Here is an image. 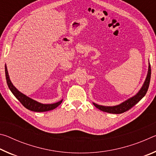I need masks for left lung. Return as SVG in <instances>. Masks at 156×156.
<instances>
[{
	"label": "left lung",
	"instance_id": "obj_1",
	"mask_svg": "<svg viewBox=\"0 0 156 156\" xmlns=\"http://www.w3.org/2000/svg\"><path fill=\"white\" fill-rule=\"evenodd\" d=\"M150 79H151V66L149 62V68H148V72L146 79L144 82V84L140 91L137 93L135 96L131 97L130 98L127 99L125 101H124L120 105H115V106H103V105H99L93 102L95 107L98 109L102 111V112L109 113H115V114H119V113H122L126 112L133 107L134 105H136L138 102L143 98L145 94H147L148 88H149Z\"/></svg>",
	"mask_w": 156,
	"mask_h": 156
}]
</instances>
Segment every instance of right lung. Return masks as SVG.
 I'll return each mask as SVG.
<instances>
[{"label": "right lung", "mask_w": 156, "mask_h": 156, "mask_svg": "<svg viewBox=\"0 0 156 156\" xmlns=\"http://www.w3.org/2000/svg\"><path fill=\"white\" fill-rule=\"evenodd\" d=\"M5 77H6V80L8 87L10 89V91H12V93L14 95V96L19 100L20 103L24 106L26 109H27L32 112H47V111L53 110L55 108H56L58 106L61 104L62 102V100H60V101L56 102V103L53 104H43L41 103L36 100H34L31 99V98L28 97L26 95L23 94L19 91L18 89L15 87L14 84H12L10 80L8 71H7V68L6 65H5Z\"/></svg>", "instance_id": "obj_1"}]
</instances>
